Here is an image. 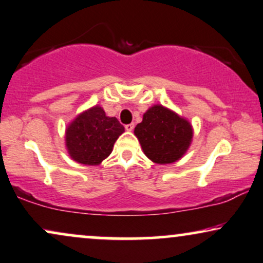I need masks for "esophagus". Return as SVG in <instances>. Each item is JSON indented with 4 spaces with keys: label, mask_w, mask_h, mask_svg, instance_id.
I'll return each instance as SVG.
<instances>
[{
    "label": "esophagus",
    "mask_w": 263,
    "mask_h": 263,
    "mask_svg": "<svg viewBox=\"0 0 263 263\" xmlns=\"http://www.w3.org/2000/svg\"><path fill=\"white\" fill-rule=\"evenodd\" d=\"M125 128H126V131H132V129L135 128V124H134V122H131V124H127L125 126Z\"/></svg>",
    "instance_id": "34e87169"
}]
</instances>
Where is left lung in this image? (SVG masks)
Instances as JSON below:
<instances>
[{"instance_id":"8db88e82","label":"left lung","mask_w":263,"mask_h":263,"mask_svg":"<svg viewBox=\"0 0 263 263\" xmlns=\"http://www.w3.org/2000/svg\"><path fill=\"white\" fill-rule=\"evenodd\" d=\"M143 152L153 162H176L186 153L192 139L190 122L162 106L149 108L135 127Z\"/></svg>"}]
</instances>
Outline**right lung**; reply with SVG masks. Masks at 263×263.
<instances>
[{
	"instance_id": "add662e5",
	"label": "right lung",
	"mask_w": 263,
	"mask_h": 263,
	"mask_svg": "<svg viewBox=\"0 0 263 263\" xmlns=\"http://www.w3.org/2000/svg\"><path fill=\"white\" fill-rule=\"evenodd\" d=\"M125 131L117 118L107 117L100 106L78 115L66 129V146L74 161L100 164L110 155L114 143Z\"/></svg>"
}]
</instances>
